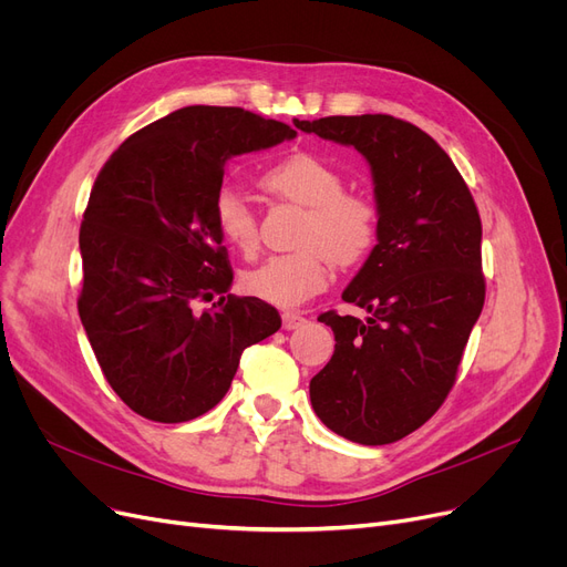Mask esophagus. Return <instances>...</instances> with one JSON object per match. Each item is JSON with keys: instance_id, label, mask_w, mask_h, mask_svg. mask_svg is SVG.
Masks as SVG:
<instances>
[{"instance_id": "obj_1", "label": "esophagus", "mask_w": 567, "mask_h": 567, "mask_svg": "<svg viewBox=\"0 0 567 567\" xmlns=\"http://www.w3.org/2000/svg\"><path fill=\"white\" fill-rule=\"evenodd\" d=\"M308 319L301 312H285L282 315V329L285 331H293V329H301Z\"/></svg>"}]
</instances>
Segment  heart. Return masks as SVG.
Returning a JSON list of instances; mask_svg holds the SVG:
<instances>
[{"label":"heart","mask_w":567,"mask_h":567,"mask_svg":"<svg viewBox=\"0 0 567 567\" xmlns=\"http://www.w3.org/2000/svg\"><path fill=\"white\" fill-rule=\"evenodd\" d=\"M264 190L306 208L296 246L299 250L274 255L244 274L241 285L250 296L278 306L296 308L329 287L333 261L353 266L365 259L379 238V206L363 193L347 188L344 174L326 158L296 152L259 176ZM214 223L223 241L244 257L259 246L257 216L248 199L231 186L214 199Z\"/></svg>","instance_id":"obj_1"}]
</instances>
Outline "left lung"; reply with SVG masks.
Segmentation results:
<instances>
[{
  "mask_svg": "<svg viewBox=\"0 0 567 567\" xmlns=\"http://www.w3.org/2000/svg\"><path fill=\"white\" fill-rule=\"evenodd\" d=\"M296 128L349 144L374 178L379 238L342 301L319 321L336 351L310 381L312 409L336 434L363 445L400 441L449 398L485 303L483 225L449 154L391 114L323 116Z\"/></svg>",
  "mask_w": 567,
  "mask_h": 567,
  "instance_id": "8db88e82",
  "label": "left lung"
}]
</instances>
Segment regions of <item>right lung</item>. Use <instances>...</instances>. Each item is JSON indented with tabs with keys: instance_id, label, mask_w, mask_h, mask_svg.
Instances as JSON below:
<instances>
[{
	"instance_id": "obj_1",
	"label": "right lung",
	"mask_w": 567,
	"mask_h": 567,
	"mask_svg": "<svg viewBox=\"0 0 567 567\" xmlns=\"http://www.w3.org/2000/svg\"><path fill=\"white\" fill-rule=\"evenodd\" d=\"M293 137L244 107L190 105L101 167L80 227L78 312L112 391L142 419L186 423L214 409L244 349L280 329L274 306L227 293L214 199L231 156ZM214 295L218 305L196 310Z\"/></svg>"
}]
</instances>
